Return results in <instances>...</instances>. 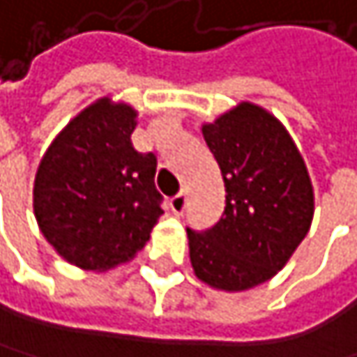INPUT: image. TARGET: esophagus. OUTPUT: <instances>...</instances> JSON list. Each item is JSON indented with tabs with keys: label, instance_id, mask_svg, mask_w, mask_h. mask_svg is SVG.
<instances>
[{
	"label": "esophagus",
	"instance_id": "1",
	"mask_svg": "<svg viewBox=\"0 0 357 357\" xmlns=\"http://www.w3.org/2000/svg\"><path fill=\"white\" fill-rule=\"evenodd\" d=\"M169 207L175 215H182L186 211V195H177L169 201Z\"/></svg>",
	"mask_w": 357,
	"mask_h": 357
}]
</instances>
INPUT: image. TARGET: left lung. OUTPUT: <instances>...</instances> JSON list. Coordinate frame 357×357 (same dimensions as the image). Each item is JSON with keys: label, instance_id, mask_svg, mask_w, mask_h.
I'll return each instance as SVG.
<instances>
[{"label": "left lung", "instance_id": "obj_1", "mask_svg": "<svg viewBox=\"0 0 357 357\" xmlns=\"http://www.w3.org/2000/svg\"><path fill=\"white\" fill-rule=\"evenodd\" d=\"M201 129L224 177L226 209L211 230L188 228L190 264L211 289L249 291L274 278L310 232L314 186L291 133L266 108L241 102Z\"/></svg>", "mask_w": 357, "mask_h": 357}]
</instances>
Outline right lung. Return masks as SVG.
<instances>
[{"label": "right lung", "mask_w": 357, "mask_h": 357, "mask_svg": "<svg viewBox=\"0 0 357 357\" xmlns=\"http://www.w3.org/2000/svg\"><path fill=\"white\" fill-rule=\"evenodd\" d=\"M137 110L108 96L52 139L33 184L37 226L54 251L87 272L131 261L162 215L156 156L131 144Z\"/></svg>", "instance_id": "obj_1"}]
</instances>
